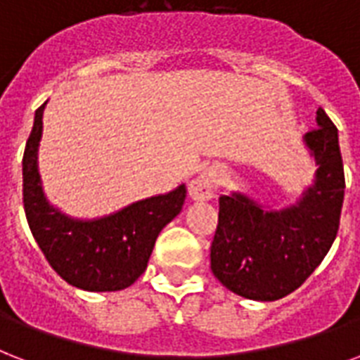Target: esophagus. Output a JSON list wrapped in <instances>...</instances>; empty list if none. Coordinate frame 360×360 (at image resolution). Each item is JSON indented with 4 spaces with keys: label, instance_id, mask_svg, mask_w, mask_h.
I'll use <instances>...</instances> for the list:
<instances>
[{
    "label": "esophagus",
    "instance_id": "obj_1",
    "mask_svg": "<svg viewBox=\"0 0 360 360\" xmlns=\"http://www.w3.org/2000/svg\"><path fill=\"white\" fill-rule=\"evenodd\" d=\"M217 185H219V172L215 168L204 169L198 177H194L191 181L188 192H191V198L196 202H205L215 196Z\"/></svg>",
    "mask_w": 360,
    "mask_h": 360
}]
</instances>
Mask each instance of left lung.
Segmentation results:
<instances>
[{
	"mask_svg": "<svg viewBox=\"0 0 360 360\" xmlns=\"http://www.w3.org/2000/svg\"><path fill=\"white\" fill-rule=\"evenodd\" d=\"M317 128L304 136L315 181L296 204L266 210L241 192L219 198L211 271L236 295L274 302L300 287L333 247L344 204L338 128L317 109Z\"/></svg>",
	"mask_w": 360,
	"mask_h": 360,
	"instance_id": "left-lung-1",
	"label": "left lung"
}]
</instances>
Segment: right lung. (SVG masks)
I'll use <instances>...</instances> for the list:
<instances>
[{"label": "right lung", "instance_id": "add662e5", "mask_svg": "<svg viewBox=\"0 0 360 360\" xmlns=\"http://www.w3.org/2000/svg\"><path fill=\"white\" fill-rule=\"evenodd\" d=\"M45 105L35 111L22 158V194L30 230L52 270L70 285L90 292L126 289L147 268L160 230L183 210L185 185L100 219L65 215L49 204L37 168Z\"/></svg>", "mask_w": 360, "mask_h": 360}]
</instances>
